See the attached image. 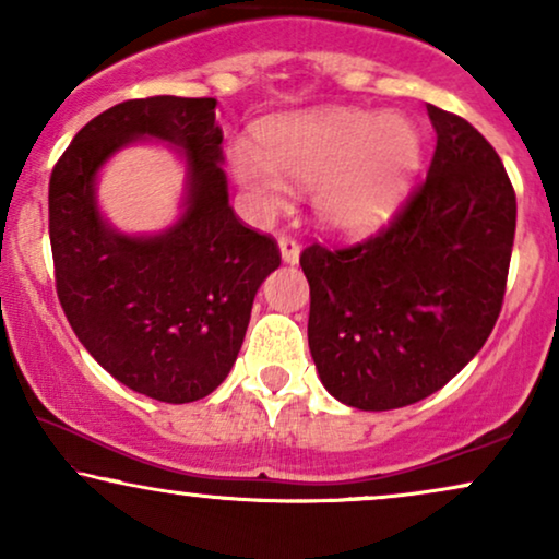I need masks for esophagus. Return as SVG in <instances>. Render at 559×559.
Wrapping results in <instances>:
<instances>
[{
	"instance_id": "obj_1",
	"label": "esophagus",
	"mask_w": 559,
	"mask_h": 559,
	"mask_svg": "<svg viewBox=\"0 0 559 559\" xmlns=\"http://www.w3.org/2000/svg\"><path fill=\"white\" fill-rule=\"evenodd\" d=\"M280 254L285 264H297L300 262V243H297L293 236H280Z\"/></svg>"
}]
</instances>
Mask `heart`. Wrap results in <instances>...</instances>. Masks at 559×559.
Returning a JSON list of instances; mask_svg holds the SVG:
<instances>
[{"label": "heart", "mask_w": 559, "mask_h": 559, "mask_svg": "<svg viewBox=\"0 0 559 559\" xmlns=\"http://www.w3.org/2000/svg\"><path fill=\"white\" fill-rule=\"evenodd\" d=\"M423 165V140L402 114L333 109L289 114L262 129V152L236 147L231 170L257 211H277L287 180L312 188L318 218L366 236L394 218Z\"/></svg>", "instance_id": "1"}]
</instances>
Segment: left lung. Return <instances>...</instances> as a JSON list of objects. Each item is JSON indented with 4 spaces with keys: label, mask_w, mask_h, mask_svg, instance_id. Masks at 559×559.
<instances>
[{
    "label": "left lung",
    "mask_w": 559,
    "mask_h": 559,
    "mask_svg": "<svg viewBox=\"0 0 559 559\" xmlns=\"http://www.w3.org/2000/svg\"><path fill=\"white\" fill-rule=\"evenodd\" d=\"M427 114L438 134L430 170L392 224L300 257L320 381L364 412L445 386L484 348L507 293L516 195L501 157L465 119L432 104Z\"/></svg>",
    "instance_id": "1"
}]
</instances>
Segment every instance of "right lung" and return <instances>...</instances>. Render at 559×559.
Here are the masks:
<instances>
[{"label": "right lung", "mask_w": 559, "mask_h": 559, "mask_svg": "<svg viewBox=\"0 0 559 559\" xmlns=\"http://www.w3.org/2000/svg\"><path fill=\"white\" fill-rule=\"evenodd\" d=\"M140 139L165 141L187 165L181 218L150 237L100 216V167ZM216 98L152 96L91 119L50 175V247L58 300L83 348L150 400L209 396L239 356L257 289L280 266L274 239L228 205Z\"/></svg>", "instance_id": "1"}]
</instances>
